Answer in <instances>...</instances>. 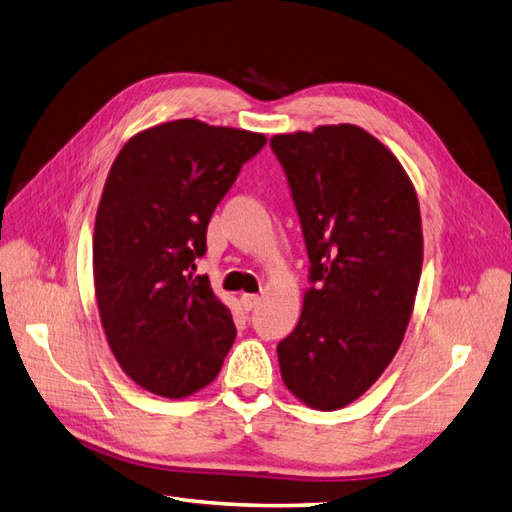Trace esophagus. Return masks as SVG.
<instances>
[{
  "instance_id": "34e87169",
  "label": "esophagus",
  "mask_w": 512,
  "mask_h": 512,
  "mask_svg": "<svg viewBox=\"0 0 512 512\" xmlns=\"http://www.w3.org/2000/svg\"><path fill=\"white\" fill-rule=\"evenodd\" d=\"M259 296L257 294H242V298H240V303H242V307L246 309V311H251L253 307H257L259 305Z\"/></svg>"
}]
</instances>
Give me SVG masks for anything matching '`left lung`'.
Instances as JSON below:
<instances>
[{
  "label": "left lung",
  "instance_id": "left-lung-1",
  "mask_svg": "<svg viewBox=\"0 0 512 512\" xmlns=\"http://www.w3.org/2000/svg\"><path fill=\"white\" fill-rule=\"evenodd\" d=\"M270 147L311 264L303 313L277 346L281 376L305 404L335 411L378 381L409 326L424 259L417 194L357 125L279 134Z\"/></svg>",
  "mask_w": 512,
  "mask_h": 512
}]
</instances>
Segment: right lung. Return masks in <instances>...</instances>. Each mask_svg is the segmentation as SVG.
<instances>
[{
	"label": "right lung",
	"mask_w": 512,
	"mask_h": 512,
	"mask_svg": "<svg viewBox=\"0 0 512 512\" xmlns=\"http://www.w3.org/2000/svg\"><path fill=\"white\" fill-rule=\"evenodd\" d=\"M264 144L181 119L140 131L110 168L93 235L99 316L123 372L157 396L203 389L233 346L229 307L192 270L216 205Z\"/></svg>",
	"instance_id": "add662e5"
}]
</instances>
